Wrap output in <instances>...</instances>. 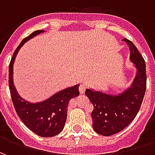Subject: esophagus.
I'll return each mask as SVG.
<instances>
[{
	"mask_svg": "<svg viewBox=\"0 0 155 155\" xmlns=\"http://www.w3.org/2000/svg\"><path fill=\"white\" fill-rule=\"evenodd\" d=\"M86 88H87V86H86L85 84H81V85H80V87H79V91H80V93H81V94H84V91H85V90H86Z\"/></svg>",
	"mask_w": 155,
	"mask_h": 155,
	"instance_id": "esophagus-1",
	"label": "esophagus"
}]
</instances>
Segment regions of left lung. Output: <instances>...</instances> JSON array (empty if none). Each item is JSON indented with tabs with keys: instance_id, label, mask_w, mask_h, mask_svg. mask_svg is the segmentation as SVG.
<instances>
[{
	"instance_id": "8db88e82",
	"label": "left lung",
	"mask_w": 155,
	"mask_h": 155,
	"mask_svg": "<svg viewBox=\"0 0 155 155\" xmlns=\"http://www.w3.org/2000/svg\"><path fill=\"white\" fill-rule=\"evenodd\" d=\"M129 45L130 60L137 69L136 77L132 86L119 95H110L87 89L94 110L91 113L93 128L96 133L110 136L122 131L130 124L140 110L146 91V67L143 56L132 41L124 39Z\"/></svg>"
}]
</instances>
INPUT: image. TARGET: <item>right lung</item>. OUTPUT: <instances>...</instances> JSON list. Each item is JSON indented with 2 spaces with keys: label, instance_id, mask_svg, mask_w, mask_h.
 <instances>
[{
  "label": "right lung",
  "instance_id": "obj_1",
  "mask_svg": "<svg viewBox=\"0 0 155 155\" xmlns=\"http://www.w3.org/2000/svg\"><path fill=\"white\" fill-rule=\"evenodd\" d=\"M44 31H35L19 45L9 64V89L15 112L26 127L41 137H53L63 130L67 118L69 101L80 94L79 84L58 92L46 101L32 104L19 96L13 84V64L15 58L25 42Z\"/></svg>",
  "mask_w": 155,
  "mask_h": 155
}]
</instances>
